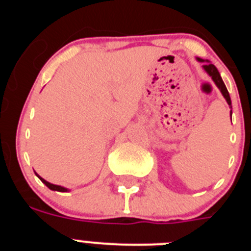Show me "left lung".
<instances>
[{
    "instance_id": "left-lung-1",
    "label": "left lung",
    "mask_w": 251,
    "mask_h": 251,
    "mask_svg": "<svg viewBox=\"0 0 251 251\" xmlns=\"http://www.w3.org/2000/svg\"><path fill=\"white\" fill-rule=\"evenodd\" d=\"M197 60H199V61H203V60H201V59H197ZM203 69H205L206 72H207V74L212 77V80L215 81V84L217 85V88L221 90V93H223V95H224V98L226 99L227 104H229V105H231V99H230L229 92H227V89H226L225 84H224L223 79H221L220 73L217 72L216 66L212 65V64L207 63L203 65Z\"/></svg>"
}]
</instances>
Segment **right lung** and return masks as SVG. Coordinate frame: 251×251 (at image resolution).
<instances>
[{
    "label": "right lung",
    "instance_id": "add662e5",
    "mask_svg": "<svg viewBox=\"0 0 251 251\" xmlns=\"http://www.w3.org/2000/svg\"><path fill=\"white\" fill-rule=\"evenodd\" d=\"M37 177H39V178L41 179V181H43V182L45 183V185L48 186V187L50 188V190H52V191H60V192H65V191H68V188L61 187V186H57V185H52V183L48 182V181H45V179H44V178H41V177H40L39 175H37Z\"/></svg>",
    "mask_w": 251,
    "mask_h": 251
}]
</instances>
